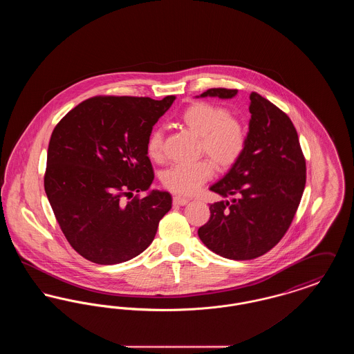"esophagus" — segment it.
I'll use <instances>...</instances> for the list:
<instances>
[{
    "label": "esophagus",
    "mask_w": 354,
    "mask_h": 354,
    "mask_svg": "<svg viewBox=\"0 0 354 354\" xmlns=\"http://www.w3.org/2000/svg\"><path fill=\"white\" fill-rule=\"evenodd\" d=\"M188 202H189V199H187V198H182V196H175L174 198L175 205H185Z\"/></svg>",
    "instance_id": "34e87169"
}]
</instances>
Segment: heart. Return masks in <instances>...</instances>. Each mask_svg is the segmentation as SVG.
I'll list each match as a JSON object with an SVG mask.
<instances>
[{"instance_id": "1", "label": "heart", "mask_w": 354, "mask_h": 354, "mask_svg": "<svg viewBox=\"0 0 354 354\" xmlns=\"http://www.w3.org/2000/svg\"><path fill=\"white\" fill-rule=\"evenodd\" d=\"M180 123L199 136V153H205L220 169L232 167L240 159L247 145V131L239 119L228 110L211 102H195L180 115ZM152 160L163 156V134L152 130L146 143ZM215 167L208 159L194 163H178L165 171L162 183L171 192L192 195L214 175Z\"/></svg>"}]
</instances>
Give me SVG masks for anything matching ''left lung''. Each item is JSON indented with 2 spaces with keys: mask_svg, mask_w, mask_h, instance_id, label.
<instances>
[{
  "mask_svg": "<svg viewBox=\"0 0 354 354\" xmlns=\"http://www.w3.org/2000/svg\"><path fill=\"white\" fill-rule=\"evenodd\" d=\"M235 88H208L201 97H235ZM250 131L240 159L211 191L223 198L198 231L204 245L231 260H251L286 235L303 196L306 167L292 120L260 94L250 95Z\"/></svg>",
  "mask_w": 354,
  "mask_h": 354,
  "instance_id": "left-lung-1",
  "label": "left lung"
}]
</instances>
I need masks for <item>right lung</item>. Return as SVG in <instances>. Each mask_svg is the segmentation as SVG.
<instances>
[{
  "label": "right lung",
  "instance_id": "1",
  "mask_svg": "<svg viewBox=\"0 0 354 354\" xmlns=\"http://www.w3.org/2000/svg\"><path fill=\"white\" fill-rule=\"evenodd\" d=\"M175 101L149 97H93L70 110L51 134L45 192L68 244L101 266L134 259L153 240L171 209L166 191L145 198L153 169L146 143Z\"/></svg>",
  "mask_w": 354,
  "mask_h": 354
}]
</instances>
